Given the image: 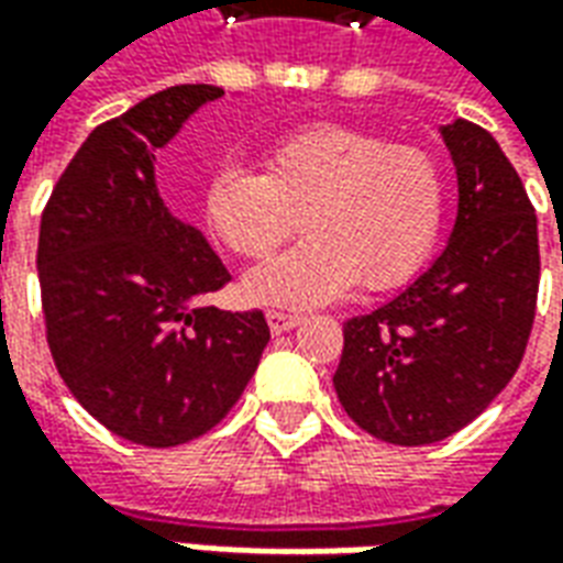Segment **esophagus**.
I'll list each match as a JSON object with an SVG mask.
<instances>
[{"label":"esophagus","mask_w":563,"mask_h":563,"mask_svg":"<svg viewBox=\"0 0 563 563\" xmlns=\"http://www.w3.org/2000/svg\"><path fill=\"white\" fill-rule=\"evenodd\" d=\"M265 319H268V325L274 334H283V331L295 329V325L301 322V317H295V313H283V310H268Z\"/></svg>","instance_id":"34e87169"}]
</instances>
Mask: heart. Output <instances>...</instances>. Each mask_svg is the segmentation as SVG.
<instances>
[{
	"instance_id": "obj_1",
	"label": "heart",
	"mask_w": 563,
	"mask_h": 563,
	"mask_svg": "<svg viewBox=\"0 0 563 563\" xmlns=\"http://www.w3.org/2000/svg\"><path fill=\"white\" fill-rule=\"evenodd\" d=\"M446 213L440 162L371 129L307 123L265 150V172L222 165L205 220L234 256L262 262L305 220L307 241L246 277L253 301L325 305L350 286L389 292L434 253Z\"/></svg>"
}]
</instances>
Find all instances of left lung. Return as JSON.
<instances>
[{
    "label": "left lung",
    "instance_id": "obj_1",
    "mask_svg": "<svg viewBox=\"0 0 563 563\" xmlns=\"http://www.w3.org/2000/svg\"><path fill=\"white\" fill-rule=\"evenodd\" d=\"M440 132L459 172L452 241L389 305L343 322L334 371L346 416L395 446L437 443L483 413L519 371L537 313V213L519 172L471 120Z\"/></svg>",
    "mask_w": 563,
    "mask_h": 563
}]
</instances>
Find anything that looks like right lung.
Returning a JSON list of instances; mask_svg holds the SVG:
<instances>
[{"label":"right lung","mask_w":563,"mask_h":563,"mask_svg":"<svg viewBox=\"0 0 563 563\" xmlns=\"http://www.w3.org/2000/svg\"><path fill=\"white\" fill-rule=\"evenodd\" d=\"M220 96L180 84L96 126L42 210L35 262L56 371L92 419L139 446L208 434L271 341L262 310L198 305L232 274L153 180V150Z\"/></svg>","instance_id":"right-lung-1"}]
</instances>
